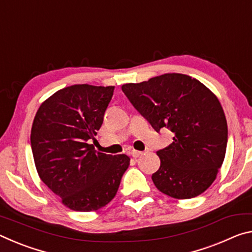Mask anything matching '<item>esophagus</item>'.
<instances>
[{
  "label": "esophagus",
  "mask_w": 252,
  "mask_h": 252,
  "mask_svg": "<svg viewBox=\"0 0 252 252\" xmlns=\"http://www.w3.org/2000/svg\"><path fill=\"white\" fill-rule=\"evenodd\" d=\"M141 155H142L141 151H138V150H132L131 151V157H133L134 159H136V158H139Z\"/></svg>",
  "instance_id": "1"
}]
</instances>
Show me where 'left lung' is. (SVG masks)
<instances>
[{
    "label": "left lung",
    "instance_id": "obj_1",
    "mask_svg": "<svg viewBox=\"0 0 252 252\" xmlns=\"http://www.w3.org/2000/svg\"><path fill=\"white\" fill-rule=\"evenodd\" d=\"M132 105L159 132L168 127L173 142L157 152L161 164L152 181L162 193L190 199L212 185L222 165L228 126L222 106L197 79L165 73L122 85Z\"/></svg>",
    "mask_w": 252,
    "mask_h": 252
}]
</instances>
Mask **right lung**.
Returning a JSON list of instances; mask_svg holds the SVG:
<instances>
[{
  "label": "right lung",
  "instance_id": "obj_1",
  "mask_svg": "<svg viewBox=\"0 0 252 252\" xmlns=\"http://www.w3.org/2000/svg\"><path fill=\"white\" fill-rule=\"evenodd\" d=\"M114 87L74 84L40 105L31 147L41 180L74 211H96L116 197L130 164L126 155L94 150V140Z\"/></svg>",
  "mask_w": 252,
  "mask_h": 252
}]
</instances>
